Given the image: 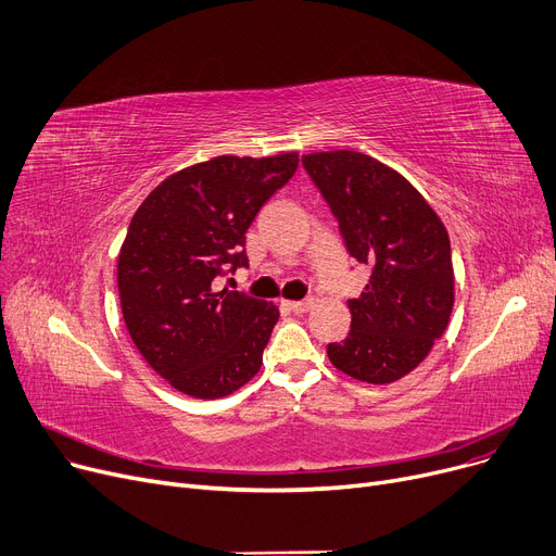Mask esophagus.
<instances>
[{
	"label": "esophagus",
	"mask_w": 556,
	"mask_h": 556,
	"mask_svg": "<svg viewBox=\"0 0 556 556\" xmlns=\"http://www.w3.org/2000/svg\"><path fill=\"white\" fill-rule=\"evenodd\" d=\"M286 306L293 313H306L313 306V300H298V302H286Z\"/></svg>",
	"instance_id": "1"
}]
</instances>
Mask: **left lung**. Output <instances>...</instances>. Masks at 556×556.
I'll use <instances>...</instances> for the list:
<instances>
[{"instance_id":"8db88e82","label":"left lung","mask_w":556,"mask_h":556,"mask_svg":"<svg viewBox=\"0 0 556 556\" xmlns=\"http://www.w3.org/2000/svg\"><path fill=\"white\" fill-rule=\"evenodd\" d=\"M302 164L331 207L346 252L371 268L361 298L346 302L352 329L327 346L329 361L365 383L399 381L448 327V231L403 175L369 155L311 153Z\"/></svg>"}]
</instances>
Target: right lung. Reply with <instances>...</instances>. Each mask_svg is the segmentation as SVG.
Masks as SVG:
<instances>
[{"label":"right lung","instance_id":"1","mask_svg":"<svg viewBox=\"0 0 556 556\" xmlns=\"http://www.w3.org/2000/svg\"><path fill=\"white\" fill-rule=\"evenodd\" d=\"M298 164L220 155L173 173L135 212L116 263L122 313L175 390L220 399L261 369L279 308L216 281L248 266L245 231Z\"/></svg>","mask_w":556,"mask_h":556}]
</instances>
